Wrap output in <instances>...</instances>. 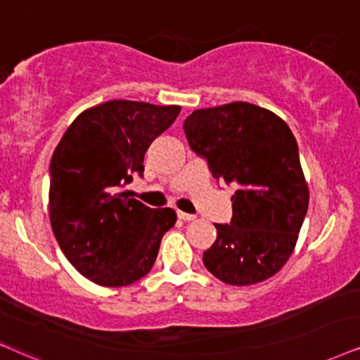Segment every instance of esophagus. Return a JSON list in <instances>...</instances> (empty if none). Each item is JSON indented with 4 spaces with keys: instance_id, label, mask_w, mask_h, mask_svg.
Masks as SVG:
<instances>
[{
    "instance_id": "obj_1",
    "label": "esophagus",
    "mask_w": 360,
    "mask_h": 360,
    "mask_svg": "<svg viewBox=\"0 0 360 360\" xmlns=\"http://www.w3.org/2000/svg\"><path fill=\"white\" fill-rule=\"evenodd\" d=\"M177 217H179L181 221H186V222L195 219V216H193V214H188V212H183V211H177Z\"/></svg>"
}]
</instances>
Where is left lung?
<instances>
[{
    "label": "left lung",
    "instance_id": "1",
    "mask_svg": "<svg viewBox=\"0 0 360 360\" xmlns=\"http://www.w3.org/2000/svg\"><path fill=\"white\" fill-rule=\"evenodd\" d=\"M184 133L217 181L238 186L233 219L214 224L217 238L204 266L231 285L269 279L292 254L309 206L292 131L269 109L236 101L195 109Z\"/></svg>",
    "mask_w": 360,
    "mask_h": 360
}]
</instances>
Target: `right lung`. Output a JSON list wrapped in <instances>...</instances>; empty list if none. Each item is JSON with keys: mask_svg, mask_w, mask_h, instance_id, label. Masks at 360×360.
<instances>
[{"mask_svg": "<svg viewBox=\"0 0 360 360\" xmlns=\"http://www.w3.org/2000/svg\"><path fill=\"white\" fill-rule=\"evenodd\" d=\"M181 106L115 99L71 122L49 165V219L76 271L106 288H122L151 271L171 207L151 209L126 184L143 176L144 154L176 121Z\"/></svg>", "mask_w": 360, "mask_h": 360, "instance_id": "1", "label": "right lung"}]
</instances>
